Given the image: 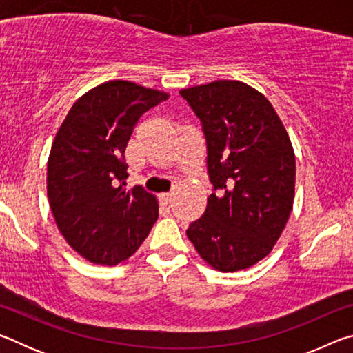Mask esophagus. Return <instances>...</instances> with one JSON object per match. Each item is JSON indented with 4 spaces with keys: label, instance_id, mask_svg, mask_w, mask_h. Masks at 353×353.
Returning <instances> with one entry per match:
<instances>
[{
    "label": "esophagus",
    "instance_id": "obj_1",
    "mask_svg": "<svg viewBox=\"0 0 353 353\" xmlns=\"http://www.w3.org/2000/svg\"><path fill=\"white\" fill-rule=\"evenodd\" d=\"M160 201H162V204H170V202H171V193H162V194H160Z\"/></svg>",
    "mask_w": 353,
    "mask_h": 353
}]
</instances>
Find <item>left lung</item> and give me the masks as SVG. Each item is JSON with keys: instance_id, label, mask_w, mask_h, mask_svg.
Listing matches in <instances>:
<instances>
[{"instance_id": "obj_1", "label": "left lung", "mask_w": 353, "mask_h": 353, "mask_svg": "<svg viewBox=\"0 0 353 353\" xmlns=\"http://www.w3.org/2000/svg\"><path fill=\"white\" fill-rule=\"evenodd\" d=\"M199 118L213 193L187 236L208 265L234 272L271 252L290 218L296 159L276 110L238 81L181 90Z\"/></svg>"}]
</instances>
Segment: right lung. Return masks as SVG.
Segmentation results:
<instances>
[{
    "mask_svg": "<svg viewBox=\"0 0 353 353\" xmlns=\"http://www.w3.org/2000/svg\"><path fill=\"white\" fill-rule=\"evenodd\" d=\"M168 94L110 81L71 107L51 146L46 187L65 240L97 265H118L145 241L159 216L157 201L135 185L126 191L128 141L143 113Z\"/></svg>",
    "mask_w": 353,
    "mask_h": 353,
    "instance_id": "right-lung-1",
    "label": "right lung"
}]
</instances>
